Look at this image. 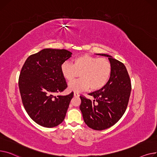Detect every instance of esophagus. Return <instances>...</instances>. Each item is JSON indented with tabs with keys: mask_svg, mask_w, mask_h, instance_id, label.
<instances>
[{
	"mask_svg": "<svg viewBox=\"0 0 157 157\" xmlns=\"http://www.w3.org/2000/svg\"><path fill=\"white\" fill-rule=\"evenodd\" d=\"M73 95H74V96H79V94L78 93H74Z\"/></svg>",
	"mask_w": 157,
	"mask_h": 157,
	"instance_id": "34e87169",
	"label": "esophagus"
}]
</instances>
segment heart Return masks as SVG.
<instances>
[{
	"label": "heart",
	"mask_w": 157,
	"mask_h": 157,
	"mask_svg": "<svg viewBox=\"0 0 157 157\" xmlns=\"http://www.w3.org/2000/svg\"><path fill=\"white\" fill-rule=\"evenodd\" d=\"M63 77L71 82L78 76L80 79L68 84L70 90L80 92L90 89L96 91L102 89L108 82L112 73V64L103 58L82 54L73 59V64L65 61L61 65Z\"/></svg>",
	"instance_id": "1"
}]
</instances>
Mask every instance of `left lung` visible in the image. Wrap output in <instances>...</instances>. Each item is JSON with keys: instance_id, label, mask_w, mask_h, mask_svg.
Segmentation results:
<instances>
[{"instance_id": "8db88e82", "label": "left lung", "mask_w": 157, "mask_h": 157, "mask_svg": "<svg viewBox=\"0 0 157 157\" xmlns=\"http://www.w3.org/2000/svg\"><path fill=\"white\" fill-rule=\"evenodd\" d=\"M97 54L108 58L112 64L111 76L105 87L89 94L93 99L80 96V109L89 127L102 131L115 125L124 114L131 94V84L122 63L108 54Z\"/></svg>"}]
</instances>
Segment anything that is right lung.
I'll list each match as a JSON object with an SVG mask.
<instances>
[{
  "instance_id": "1",
  "label": "right lung",
  "mask_w": 157,
  "mask_h": 157,
  "mask_svg": "<svg viewBox=\"0 0 157 157\" xmlns=\"http://www.w3.org/2000/svg\"><path fill=\"white\" fill-rule=\"evenodd\" d=\"M66 49H44L28 58L19 77L22 102L33 121L44 127L60 124L65 118L73 93L54 96L67 87L61 64L71 57Z\"/></svg>"
}]
</instances>
